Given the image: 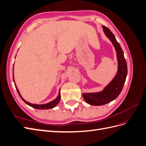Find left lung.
Wrapping results in <instances>:
<instances>
[{"instance_id": "1", "label": "left lung", "mask_w": 146, "mask_h": 146, "mask_svg": "<svg viewBox=\"0 0 146 146\" xmlns=\"http://www.w3.org/2000/svg\"><path fill=\"white\" fill-rule=\"evenodd\" d=\"M103 29L106 36L109 38L115 47L118 61V70L115 77L107 87H105L104 90L96 93L83 94L85 100L92 105H103L117 98L122 90L127 75V63L120 44L108 28L103 26Z\"/></svg>"}]
</instances>
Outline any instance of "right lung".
<instances>
[{"label": "right lung", "mask_w": 146, "mask_h": 146, "mask_svg": "<svg viewBox=\"0 0 146 146\" xmlns=\"http://www.w3.org/2000/svg\"><path fill=\"white\" fill-rule=\"evenodd\" d=\"M13 81H14L15 87L16 88L17 91V92H18L19 96L21 97V98L23 99V100L25 104H27V105L30 106V107H32L35 108H36V109H40V110H46V109L47 110V109H50V108L55 107V106L60 102V99H61V96H60V92H59L58 97H57V98L55 100L50 102H49V103H47V104H42V105H37V104H30V103L28 102L25 101L23 98H22V96H21V94L19 93V91L18 89H17V88L16 84H15V80H14V75H13Z\"/></svg>", "instance_id": "1"}]
</instances>
